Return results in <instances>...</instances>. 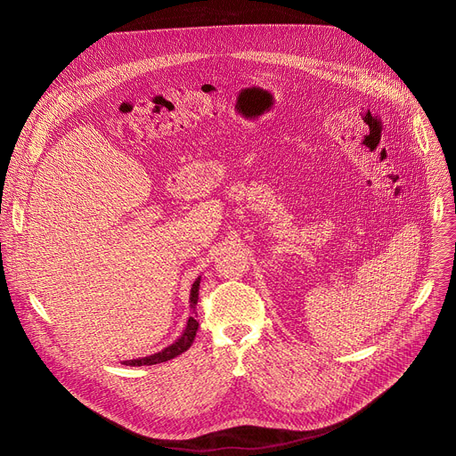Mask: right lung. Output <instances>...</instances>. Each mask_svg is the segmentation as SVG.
Segmentation results:
<instances>
[{
  "instance_id": "obj_1",
  "label": "right lung",
  "mask_w": 456,
  "mask_h": 456,
  "mask_svg": "<svg viewBox=\"0 0 456 456\" xmlns=\"http://www.w3.org/2000/svg\"><path fill=\"white\" fill-rule=\"evenodd\" d=\"M200 281H201V277L196 279V282L191 284V290H190V308L191 310H196V305H198V299H200ZM198 329H200V322L196 318L190 316L183 334L172 346H167L162 351H159L155 354H150V356L133 358V361H124V364L126 366H153V364L172 361V358H175L177 354L184 353L191 346V342H194V338H196Z\"/></svg>"
}]
</instances>
